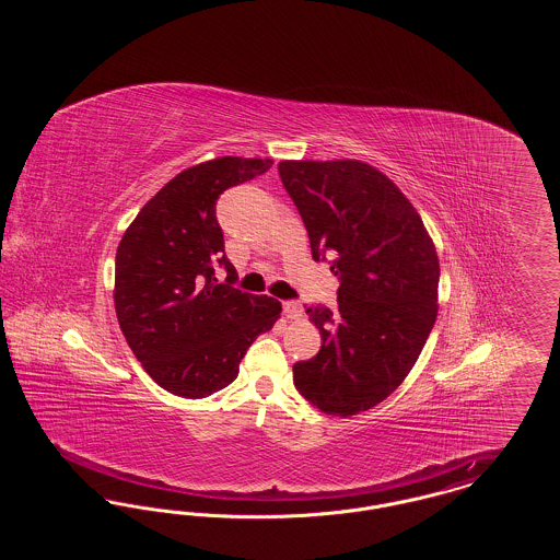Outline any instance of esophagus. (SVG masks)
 <instances>
[{
  "mask_svg": "<svg viewBox=\"0 0 560 560\" xmlns=\"http://www.w3.org/2000/svg\"><path fill=\"white\" fill-rule=\"evenodd\" d=\"M283 313H285L288 319H300L302 317V304L295 302V300L283 302Z\"/></svg>",
  "mask_w": 560,
  "mask_h": 560,
  "instance_id": "obj_1",
  "label": "esophagus"
}]
</instances>
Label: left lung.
<instances>
[{
    "label": "left lung",
    "instance_id": "8db88e82",
    "mask_svg": "<svg viewBox=\"0 0 560 560\" xmlns=\"http://www.w3.org/2000/svg\"><path fill=\"white\" fill-rule=\"evenodd\" d=\"M279 176L308 231L315 260L331 258L338 311L308 306L320 350L293 365L298 393L348 418L393 395L416 365L439 313V256L399 187L357 160L281 161Z\"/></svg>",
    "mask_w": 560,
    "mask_h": 560
}]
</instances>
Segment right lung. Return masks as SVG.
Returning a JSON list of instances; mask_svg holds the SVG:
<instances>
[{"mask_svg":"<svg viewBox=\"0 0 560 560\" xmlns=\"http://www.w3.org/2000/svg\"><path fill=\"white\" fill-rule=\"evenodd\" d=\"M272 160L215 158L174 176L144 203L115 256V313L133 357L161 388L203 399L240 373L252 342L281 315V302L218 283L224 254L215 201Z\"/></svg>","mask_w":560,"mask_h":560,"instance_id":"add662e5","label":"right lung"}]
</instances>
